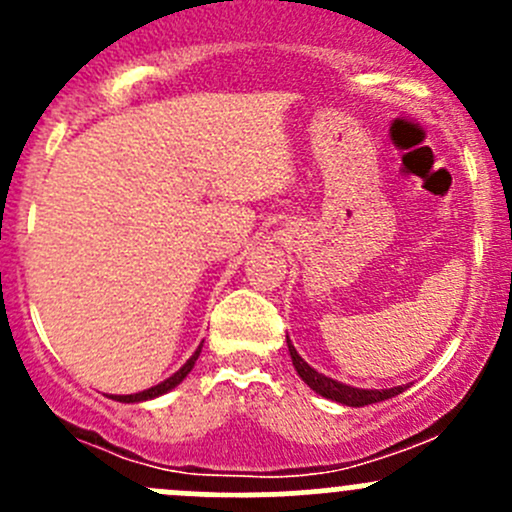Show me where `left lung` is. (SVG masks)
Listing matches in <instances>:
<instances>
[{"label": "left lung", "mask_w": 512, "mask_h": 512, "mask_svg": "<svg viewBox=\"0 0 512 512\" xmlns=\"http://www.w3.org/2000/svg\"><path fill=\"white\" fill-rule=\"evenodd\" d=\"M287 347H289V356H292L294 369H297V374L302 376L304 384H307L312 391H317V394H322L324 399L339 401V404H344V406H369V404H379V401H384V399H391V396L401 394V391L406 389V386H394V389L379 391V389H354V386L339 384V381H334V379H329V376L314 371L312 366H309L307 361L297 354V349L292 347V342H289V339H287Z\"/></svg>", "instance_id": "obj_1"}]
</instances>
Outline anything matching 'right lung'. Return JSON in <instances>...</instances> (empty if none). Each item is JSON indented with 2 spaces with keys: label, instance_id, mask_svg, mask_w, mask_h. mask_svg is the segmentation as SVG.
I'll return each instance as SVG.
<instances>
[{
  "label": "right lung",
  "instance_id": "add662e5",
  "mask_svg": "<svg viewBox=\"0 0 512 512\" xmlns=\"http://www.w3.org/2000/svg\"><path fill=\"white\" fill-rule=\"evenodd\" d=\"M200 349H203V344H200V347H198V352H195L193 356H190L188 361H185L183 369L175 371V374L170 376V379L160 381L158 386H151V389L141 391V394H131V396H113V399H116V401H123V404H133V401H148V399H156V396H160V394H165V391H170V389H173V386H178L180 381H183L185 376L190 374V369H193V366H195V359H198V356H200Z\"/></svg>",
  "mask_w": 512,
  "mask_h": 512
}]
</instances>
